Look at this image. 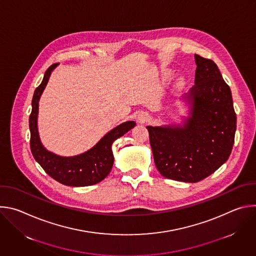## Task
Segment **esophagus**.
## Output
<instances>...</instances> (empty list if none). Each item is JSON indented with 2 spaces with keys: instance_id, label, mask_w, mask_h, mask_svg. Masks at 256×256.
I'll return each instance as SVG.
<instances>
[{
  "instance_id": "1",
  "label": "esophagus",
  "mask_w": 256,
  "mask_h": 256,
  "mask_svg": "<svg viewBox=\"0 0 256 256\" xmlns=\"http://www.w3.org/2000/svg\"><path fill=\"white\" fill-rule=\"evenodd\" d=\"M138 122H140L144 124V122H147V120H149V116H148L147 114L142 112V114H138Z\"/></svg>"
}]
</instances>
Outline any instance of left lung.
Instances as JSON below:
<instances>
[{"label":"left lung","mask_w":256,"mask_h":256,"mask_svg":"<svg viewBox=\"0 0 256 256\" xmlns=\"http://www.w3.org/2000/svg\"><path fill=\"white\" fill-rule=\"evenodd\" d=\"M194 85L186 96L190 116L182 126H147L154 162L166 178L198 182L229 158L236 132L230 87L216 64L194 54Z\"/></svg>","instance_id":"left-lung-1"}]
</instances>
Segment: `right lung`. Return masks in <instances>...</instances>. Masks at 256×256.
<instances>
[{
    "label": "right lung",
    "instance_id": "add662e5",
    "mask_svg": "<svg viewBox=\"0 0 256 256\" xmlns=\"http://www.w3.org/2000/svg\"><path fill=\"white\" fill-rule=\"evenodd\" d=\"M58 64H52L46 72L42 84L35 89L32 98V110L29 116L30 148L34 159L44 170L60 184L68 186H88L102 181L114 165L112 144L134 126L126 122L107 132L89 151L72 157H62L48 151L40 142L38 130V101L48 82L52 72Z\"/></svg>",
    "mask_w": 256,
    "mask_h": 256
}]
</instances>
